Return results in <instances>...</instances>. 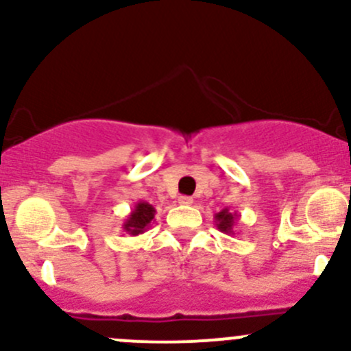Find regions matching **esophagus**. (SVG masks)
I'll return each instance as SVG.
<instances>
[{
  "instance_id": "esophagus-1",
  "label": "esophagus",
  "mask_w": 351,
  "mask_h": 351,
  "mask_svg": "<svg viewBox=\"0 0 351 351\" xmlns=\"http://www.w3.org/2000/svg\"><path fill=\"white\" fill-rule=\"evenodd\" d=\"M178 202L182 205H192L193 204V198L192 197H186V195H182L178 198Z\"/></svg>"
}]
</instances>
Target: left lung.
<instances>
[{
    "instance_id": "1",
    "label": "left lung",
    "mask_w": 351,
    "mask_h": 351,
    "mask_svg": "<svg viewBox=\"0 0 351 351\" xmlns=\"http://www.w3.org/2000/svg\"><path fill=\"white\" fill-rule=\"evenodd\" d=\"M215 219V226H217V229L221 232H224V234H234V228L236 224H238V212H231L228 207L222 208L221 212H217V214L214 215Z\"/></svg>"
}]
</instances>
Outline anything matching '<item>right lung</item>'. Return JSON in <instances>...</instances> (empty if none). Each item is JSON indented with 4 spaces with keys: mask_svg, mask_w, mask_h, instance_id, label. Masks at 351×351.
Here are the masks:
<instances>
[{
    "mask_svg": "<svg viewBox=\"0 0 351 351\" xmlns=\"http://www.w3.org/2000/svg\"><path fill=\"white\" fill-rule=\"evenodd\" d=\"M156 208L147 202L139 200L134 208L130 210V214L127 215L125 221H123L122 229L130 236H139L143 232H146L151 228L154 221Z\"/></svg>",
    "mask_w": 351,
    "mask_h": 351,
    "instance_id": "obj_1",
    "label": "right lung"
}]
</instances>
